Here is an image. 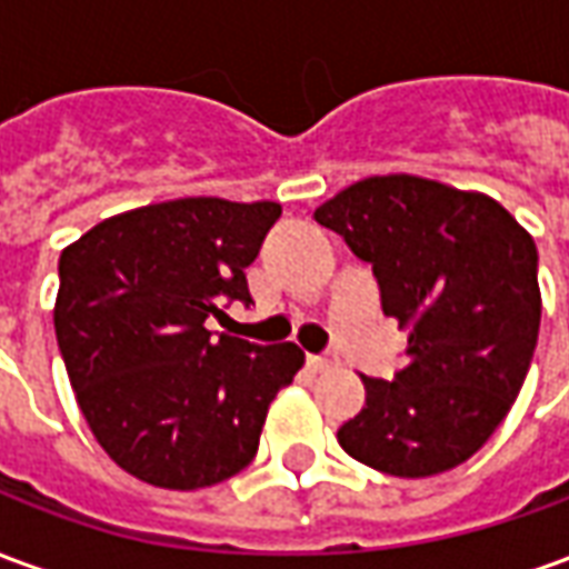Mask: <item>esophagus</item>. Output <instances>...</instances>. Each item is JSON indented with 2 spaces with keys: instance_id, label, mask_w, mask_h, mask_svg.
Instances as JSON below:
<instances>
[{
  "instance_id": "34e87169",
  "label": "esophagus",
  "mask_w": 569,
  "mask_h": 569,
  "mask_svg": "<svg viewBox=\"0 0 569 569\" xmlns=\"http://www.w3.org/2000/svg\"><path fill=\"white\" fill-rule=\"evenodd\" d=\"M338 366V359L329 357V353H322V357H308V369L310 371H329Z\"/></svg>"
}]
</instances>
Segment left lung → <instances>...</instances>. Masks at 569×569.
Listing matches in <instances>:
<instances>
[{"instance_id":"obj_1","label":"left lung","mask_w":569,"mask_h":569,"mask_svg":"<svg viewBox=\"0 0 569 569\" xmlns=\"http://www.w3.org/2000/svg\"><path fill=\"white\" fill-rule=\"evenodd\" d=\"M313 219L369 261L383 313L408 329L393 381L362 375L341 448L399 478L460 466L509 415L537 350L533 237L488 194L408 173L362 179Z\"/></svg>"}]
</instances>
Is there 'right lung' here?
I'll return each mask as SVG.
<instances>
[{"mask_svg": "<svg viewBox=\"0 0 569 569\" xmlns=\"http://www.w3.org/2000/svg\"><path fill=\"white\" fill-rule=\"evenodd\" d=\"M280 203L182 198L93 224L60 252L54 332L88 427L124 472L167 490L219 485L252 463L292 341L212 335Z\"/></svg>", "mask_w": 569, "mask_h": 569, "instance_id": "right-lung-1", "label": "right lung"}]
</instances>
